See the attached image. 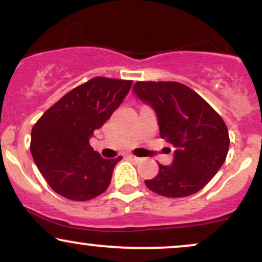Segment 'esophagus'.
Returning <instances> with one entry per match:
<instances>
[{
	"instance_id": "esophagus-1",
	"label": "esophagus",
	"mask_w": 262,
	"mask_h": 262,
	"mask_svg": "<svg viewBox=\"0 0 262 262\" xmlns=\"http://www.w3.org/2000/svg\"><path fill=\"white\" fill-rule=\"evenodd\" d=\"M128 158L130 159V160H133V161H135V162H139L141 159L140 158H137V156H134V155H128Z\"/></svg>"
}]
</instances>
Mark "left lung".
Returning <instances> with one entry per match:
<instances>
[{
	"label": "left lung",
	"mask_w": 262,
	"mask_h": 262,
	"mask_svg": "<svg viewBox=\"0 0 262 262\" xmlns=\"http://www.w3.org/2000/svg\"><path fill=\"white\" fill-rule=\"evenodd\" d=\"M133 92L155 111L160 137L175 148L171 165H159L149 189L177 198L202 189L224 164L229 134L222 117L189 87L173 81H138Z\"/></svg>",
	"instance_id": "8db88e82"
}]
</instances>
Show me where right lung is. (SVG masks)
Listing matches in <instances>:
<instances>
[{"mask_svg": "<svg viewBox=\"0 0 262 262\" xmlns=\"http://www.w3.org/2000/svg\"><path fill=\"white\" fill-rule=\"evenodd\" d=\"M133 81L95 77L68 92L32 129L31 152L40 173L56 193L71 201H89L110 186L122 160L103 159L90 145L128 95Z\"/></svg>", "mask_w": 262, "mask_h": 262, "instance_id": "right-lung-1", "label": "right lung"}]
</instances>
